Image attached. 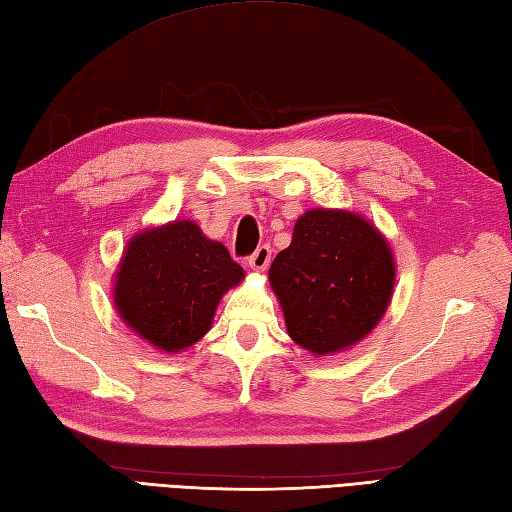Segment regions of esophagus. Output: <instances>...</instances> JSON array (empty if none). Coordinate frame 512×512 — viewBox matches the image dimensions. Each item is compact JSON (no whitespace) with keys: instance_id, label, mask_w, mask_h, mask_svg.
I'll return each mask as SVG.
<instances>
[{"instance_id":"esophagus-1","label":"esophagus","mask_w":512,"mask_h":512,"mask_svg":"<svg viewBox=\"0 0 512 512\" xmlns=\"http://www.w3.org/2000/svg\"><path fill=\"white\" fill-rule=\"evenodd\" d=\"M270 255H273V250H270V246H259L253 255L248 257V266L253 270H266L268 264H270Z\"/></svg>"}]
</instances>
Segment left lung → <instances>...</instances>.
<instances>
[{"label":"left lung","instance_id":"1","mask_svg":"<svg viewBox=\"0 0 512 512\" xmlns=\"http://www.w3.org/2000/svg\"><path fill=\"white\" fill-rule=\"evenodd\" d=\"M288 335L315 355L366 337L386 313L395 286L388 244L366 219L346 210H308L293 242L268 270Z\"/></svg>","mask_w":512,"mask_h":512}]
</instances>
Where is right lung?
Masks as SVG:
<instances>
[{
    "instance_id": "obj_1",
    "label": "right lung",
    "mask_w": 512,
    "mask_h": 512,
    "mask_svg": "<svg viewBox=\"0 0 512 512\" xmlns=\"http://www.w3.org/2000/svg\"><path fill=\"white\" fill-rule=\"evenodd\" d=\"M242 277L226 246L204 237L193 222H173L128 244L115 306L135 333L177 353L208 333L217 302Z\"/></svg>"
}]
</instances>
